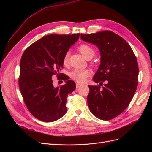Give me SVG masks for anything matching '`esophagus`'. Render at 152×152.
Returning a JSON list of instances; mask_svg holds the SVG:
<instances>
[{"mask_svg": "<svg viewBox=\"0 0 152 152\" xmlns=\"http://www.w3.org/2000/svg\"><path fill=\"white\" fill-rule=\"evenodd\" d=\"M81 86V84H79V83H76V89H78V88H79V87H80Z\"/></svg>", "mask_w": 152, "mask_h": 152, "instance_id": "1", "label": "esophagus"}]
</instances>
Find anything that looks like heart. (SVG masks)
Masks as SVG:
<instances>
[{
	"mask_svg": "<svg viewBox=\"0 0 152 152\" xmlns=\"http://www.w3.org/2000/svg\"><path fill=\"white\" fill-rule=\"evenodd\" d=\"M78 50L84 56L86 59L92 58L95 54V50L93 48L87 44H82L77 47ZM69 52H67L64 55L63 58V65H67L69 62ZM90 75V72L88 69H75L70 72L69 76L73 80L79 83H84L87 78Z\"/></svg>",
	"mask_w": 152,
	"mask_h": 152,
	"instance_id": "obj_1",
	"label": "heart"
}]
</instances>
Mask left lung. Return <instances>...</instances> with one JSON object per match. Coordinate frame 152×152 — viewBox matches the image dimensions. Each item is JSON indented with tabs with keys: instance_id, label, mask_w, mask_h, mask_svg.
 Returning a JSON list of instances; mask_svg holds the SVG:
<instances>
[{
	"instance_id": "1",
	"label": "left lung",
	"mask_w": 152,
	"mask_h": 152,
	"mask_svg": "<svg viewBox=\"0 0 152 152\" xmlns=\"http://www.w3.org/2000/svg\"><path fill=\"white\" fill-rule=\"evenodd\" d=\"M83 41L96 45L100 52V65L93 77L97 86H89L87 104L91 112L102 120H110L129 106L138 84L137 60L131 46L110 31L81 34ZM107 80L104 87L100 83Z\"/></svg>"
}]
</instances>
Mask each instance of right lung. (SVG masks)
<instances>
[{"label": "right lung", "mask_w": 152, "mask_h": 152, "mask_svg": "<svg viewBox=\"0 0 152 152\" xmlns=\"http://www.w3.org/2000/svg\"><path fill=\"white\" fill-rule=\"evenodd\" d=\"M79 34H50L29 45L20 60L18 84L23 101L30 113L44 122H52L67 111L68 95L74 91L75 83L60 73L63 58ZM62 75L66 84L54 88L53 75Z\"/></svg>", "instance_id": "add662e5"}]
</instances>
